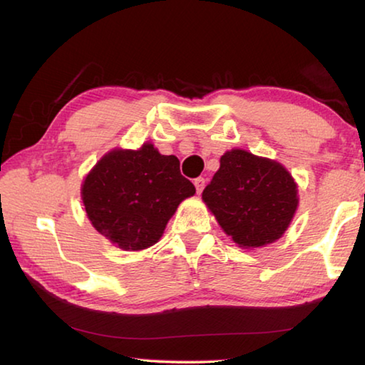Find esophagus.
Returning <instances> with one entry per match:
<instances>
[{
  "label": "esophagus",
  "mask_w": 365,
  "mask_h": 365,
  "mask_svg": "<svg viewBox=\"0 0 365 365\" xmlns=\"http://www.w3.org/2000/svg\"><path fill=\"white\" fill-rule=\"evenodd\" d=\"M195 187H196V191L197 193H201V191L204 190V187H205V180L202 177H200V178H195Z\"/></svg>",
  "instance_id": "34e87169"
}]
</instances>
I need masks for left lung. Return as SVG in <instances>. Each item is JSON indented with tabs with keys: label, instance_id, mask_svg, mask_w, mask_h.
I'll use <instances>...</instances> for the list:
<instances>
[{
	"label": "left lung",
	"instance_id": "8db88e82",
	"mask_svg": "<svg viewBox=\"0 0 365 365\" xmlns=\"http://www.w3.org/2000/svg\"><path fill=\"white\" fill-rule=\"evenodd\" d=\"M297 183L282 164L235 148L202 191V201L240 247L274 242L292 222Z\"/></svg>",
	"mask_w": 365,
	"mask_h": 365
}]
</instances>
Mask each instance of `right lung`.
I'll use <instances>...</instances> for the list:
<instances>
[{
  "label": "right lung",
  "mask_w": 365,
  "mask_h": 365,
  "mask_svg": "<svg viewBox=\"0 0 365 365\" xmlns=\"http://www.w3.org/2000/svg\"><path fill=\"white\" fill-rule=\"evenodd\" d=\"M195 193L177 156L161 155L151 143L110 151L81 185L92 227L123 250L156 244L178 204Z\"/></svg>",
  "instance_id": "obj_1"
}]
</instances>
